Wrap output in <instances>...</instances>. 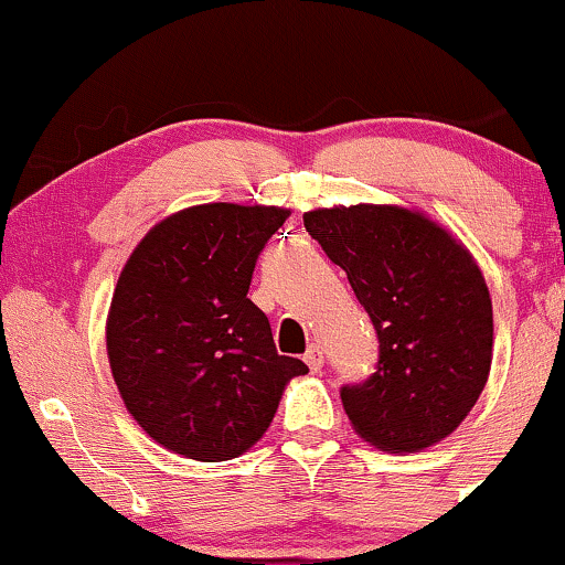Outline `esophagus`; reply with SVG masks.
Segmentation results:
<instances>
[{"label":"esophagus","mask_w":565,"mask_h":565,"mask_svg":"<svg viewBox=\"0 0 565 565\" xmlns=\"http://www.w3.org/2000/svg\"><path fill=\"white\" fill-rule=\"evenodd\" d=\"M305 364H308L310 372H321V366H323V353H321L319 345H310V348H308V353H305Z\"/></svg>","instance_id":"1"}]
</instances>
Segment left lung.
I'll list each match as a JSON object with an SVG mask.
<instances>
[{
	"instance_id": "8db88e82",
	"label": "left lung",
	"mask_w": 565,
	"mask_h": 565,
	"mask_svg": "<svg viewBox=\"0 0 565 565\" xmlns=\"http://www.w3.org/2000/svg\"><path fill=\"white\" fill-rule=\"evenodd\" d=\"M302 223L345 270L380 340L377 372L340 391L353 430L393 454L451 436L491 369L494 313L478 263L406 206H332Z\"/></svg>"
}]
</instances>
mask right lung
I'll list each match as a JSON object with an SVG mask.
<instances>
[{
	"instance_id": "1",
	"label": "right lung",
	"mask_w": 565,
	"mask_h": 565,
	"mask_svg": "<svg viewBox=\"0 0 565 565\" xmlns=\"http://www.w3.org/2000/svg\"><path fill=\"white\" fill-rule=\"evenodd\" d=\"M281 206L199 204L142 236L116 281L106 348L121 401L157 444L225 462L263 438L284 387L308 366L278 355L246 297Z\"/></svg>"
}]
</instances>
